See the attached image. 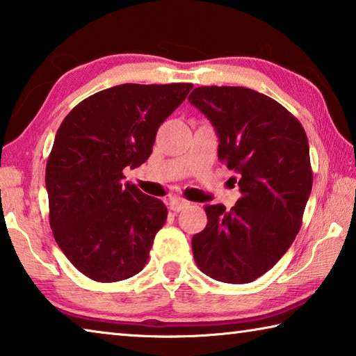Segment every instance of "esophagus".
Masks as SVG:
<instances>
[{
  "instance_id": "1",
  "label": "esophagus",
  "mask_w": 356,
  "mask_h": 356,
  "mask_svg": "<svg viewBox=\"0 0 356 356\" xmlns=\"http://www.w3.org/2000/svg\"><path fill=\"white\" fill-rule=\"evenodd\" d=\"M190 206L188 201L182 200V197H171L170 200V209L172 212H180V210H184Z\"/></svg>"
}]
</instances>
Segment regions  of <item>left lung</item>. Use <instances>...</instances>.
I'll return each instance as SVG.
<instances>
[{
  "label": "left lung",
  "instance_id": "obj_1",
  "mask_svg": "<svg viewBox=\"0 0 356 356\" xmlns=\"http://www.w3.org/2000/svg\"><path fill=\"white\" fill-rule=\"evenodd\" d=\"M188 100L212 122L218 159L240 174L242 193L231 210L206 206L193 256L210 278L246 284L267 273L300 231L312 188L308 136L291 111L248 88L201 86Z\"/></svg>",
  "mask_w": 356,
  "mask_h": 356
}]
</instances>
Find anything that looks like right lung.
Instances as JSON below:
<instances>
[{
	"mask_svg": "<svg viewBox=\"0 0 356 356\" xmlns=\"http://www.w3.org/2000/svg\"><path fill=\"white\" fill-rule=\"evenodd\" d=\"M191 83L119 84L80 102L48 155L45 185L53 236L88 278L116 282L140 273L168 209L124 184V168L152 154L156 130Z\"/></svg>",
	"mask_w": 356,
	"mask_h": 356,
	"instance_id": "obj_1",
	"label": "right lung"
}]
</instances>
